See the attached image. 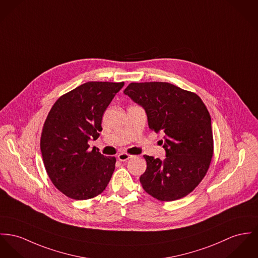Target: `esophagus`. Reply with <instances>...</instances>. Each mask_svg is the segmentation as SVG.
I'll use <instances>...</instances> for the list:
<instances>
[{"mask_svg": "<svg viewBox=\"0 0 258 258\" xmlns=\"http://www.w3.org/2000/svg\"><path fill=\"white\" fill-rule=\"evenodd\" d=\"M133 157L132 155H130V154H127V153H119V155H118V159H119V161H126V160H128V159H131Z\"/></svg>", "mask_w": 258, "mask_h": 258, "instance_id": "1", "label": "esophagus"}]
</instances>
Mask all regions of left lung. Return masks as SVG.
I'll return each mask as SVG.
<instances>
[{
    "label": "left lung",
    "instance_id": "left-lung-1",
    "mask_svg": "<svg viewBox=\"0 0 258 258\" xmlns=\"http://www.w3.org/2000/svg\"><path fill=\"white\" fill-rule=\"evenodd\" d=\"M123 93L144 109L151 131L165 134L166 158L143 155L147 164L139 178L143 189L161 201L184 198L204 178L213 156L206 106L196 93L168 82H133Z\"/></svg>",
    "mask_w": 258,
    "mask_h": 258
}]
</instances>
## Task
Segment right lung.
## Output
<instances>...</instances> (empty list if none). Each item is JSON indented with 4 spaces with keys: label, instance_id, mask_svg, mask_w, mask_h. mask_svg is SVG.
I'll return each mask as SVG.
<instances>
[{
    "label": "right lung",
    "instance_id": "right-lung-1",
    "mask_svg": "<svg viewBox=\"0 0 258 258\" xmlns=\"http://www.w3.org/2000/svg\"><path fill=\"white\" fill-rule=\"evenodd\" d=\"M123 82L89 81L59 97L45 120L40 148L45 169L54 185L68 198L92 199L109 183L116 158L88 141L99 138L102 117Z\"/></svg>",
    "mask_w": 258,
    "mask_h": 258
}]
</instances>
